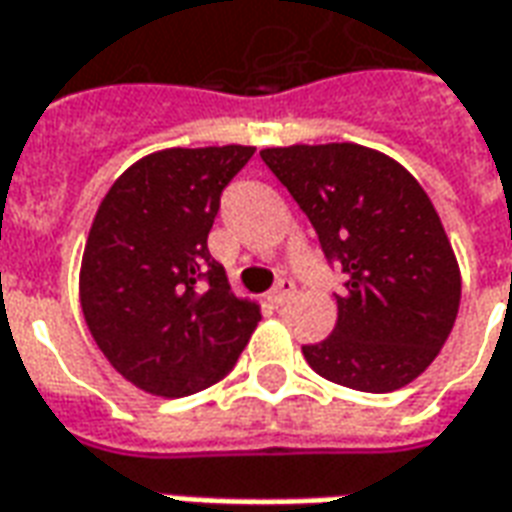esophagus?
<instances>
[{"instance_id":"34e87169","label":"esophagus","mask_w":512,"mask_h":512,"mask_svg":"<svg viewBox=\"0 0 512 512\" xmlns=\"http://www.w3.org/2000/svg\"><path fill=\"white\" fill-rule=\"evenodd\" d=\"M292 295H295V284H292V281H281V284L275 286L273 292L267 295V300H270V306L281 308L284 303H289V300H292Z\"/></svg>"}]
</instances>
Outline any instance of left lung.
<instances>
[{"instance_id": "obj_1", "label": "left lung", "mask_w": 512, "mask_h": 512, "mask_svg": "<svg viewBox=\"0 0 512 512\" xmlns=\"http://www.w3.org/2000/svg\"><path fill=\"white\" fill-rule=\"evenodd\" d=\"M262 159L342 267L336 328L308 366L369 394L408 386L436 361L460 306V267L436 206L397 159L358 143L264 148Z\"/></svg>"}]
</instances>
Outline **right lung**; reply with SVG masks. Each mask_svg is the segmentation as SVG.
I'll return each mask as SVG.
<instances>
[{
    "instance_id": "obj_1",
    "label": "right lung",
    "mask_w": 512,
    "mask_h": 512,
    "mask_svg": "<svg viewBox=\"0 0 512 512\" xmlns=\"http://www.w3.org/2000/svg\"><path fill=\"white\" fill-rule=\"evenodd\" d=\"M253 151H154L123 170L93 217L79 306L112 369L146 394L173 400L226 378L262 320L206 248L220 192Z\"/></svg>"
}]
</instances>
